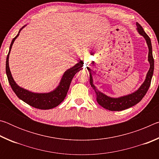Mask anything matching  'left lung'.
I'll return each mask as SVG.
<instances>
[{
	"instance_id": "8db88e82",
	"label": "left lung",
	"mask_w": 159,
	"mask_h": 159,
	"mask_svg": "<svg viewBox=\"0 0 159 159\" xmlns=\"http://www.w3.org/2000/svg\"><path fill=\"white\" fill-rule=\"evenodd\" d=\"M137 29L139 32V34L142 35L146 40V42L149 48V55H148V61L150 64V68L147 74L146 79L142 85L139 87L138 90H137L135 92L130 94V95H125L123 97H120L118 98H113L104 95L100 91L97 89L96 87L93 84V80L91 74V70H89L90 72V83L93 88L95 90L97 95V102H98L99 105L104 107V109H108L109 111H122L126 109L130 108V107L135 105L138 102L142 100V99L144 98L146 95L148 89L151 85L152 76L154 74V60L152 55V43L149 36L145 33L143 28L139 23L137 22Z\"/></svg>"
}]
</instances>
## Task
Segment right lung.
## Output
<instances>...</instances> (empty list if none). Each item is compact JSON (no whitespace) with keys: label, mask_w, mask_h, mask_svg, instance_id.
Segmentation results:
<instances>
[{"label":"right lung","mask_w":159,"mask_h":159,"mask_svg":"<svg viewBox=\"0 0 159 159\" xmlns=\"http://www.w3.org/2000/svg\"><path fill=\"white\" fill-rule=\"evenodd\" d=\"M25 26L21 28L18 34L12 39L11 44H10L9 52L6 59V65H5V70H6L7 79H8L10 85L11 86L12 90L16 94V95L21 100L26 102V104H28L29 105L39 109H52L54 107L58 106L64 100V98H66L70 84H71V80L75 76V74L82 69L83 61L80 60L76 65L66 70L64 72L62 78H61L60 84L55 90L51 91L50 93H35L20 87L15 83L14 79H13L11 72H10L9 67V55L10 50H11L12 44L14 43V41L18 37L21 29L25 27Z\"/></svg>","instance_id":"obj_1"}]
</instances>
